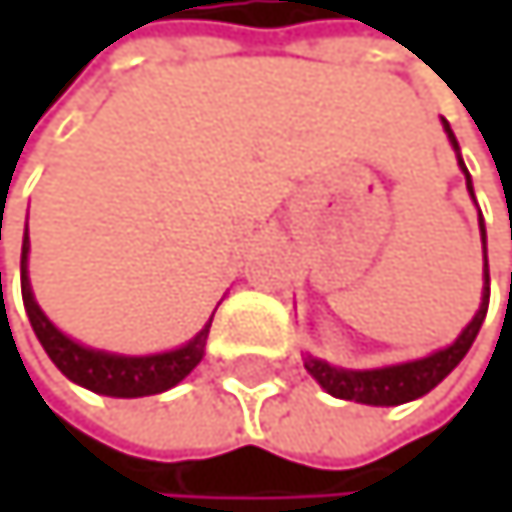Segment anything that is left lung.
<instances>
[{"label": "left lung", "instance_id": "8db88e82", "mask_svg": "<svg viewBox=\"0 0 512 512\" xmlns=\"http://www.w3.org/2000/svg\"><path fill=\"white\" fill-rule=\"evenodd\" d=\"M445 134L451 147L458 150V165L467 178V190L473 196V184H470V171L461 159V147H458V137L455 131L448 128V122L442 119ZM479 230H482V251H485V224H482V211H479ZM488 313V258H485V285H482V304L476 310V316L470 319V325L458 334L455 344H448L424 359L415 362H402V365H387V368H365V371H353V368H338V365H328L322 359L307 356L304 368L319 381V387L338 399H350V402H362V405H402L411 402L424 393H430L442 378H448L455 365L467 356V350L473 347L476 334L485 322Z\"/></svg>", "mask_w": 512, "mask_h": 512}]
</instances>
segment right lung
<instances>
[{
    "label": "right lung",
    "mask_w": 512,
    "mask_h": 512,
    "mask_svg": "<svg viewBox=\"0 0 512 512\" xmlns=\"http://www.w3.org/2000/svg\"><path fill=\"white\" fill-rule=\"evenodd\" d=\"M27 254H30V236L24 233V248H21L24 307H27L30 325L36 331L39 344L45 347L48 359L61 368L73 384H79L91 393H101V396L137 399V396H153V393L171 390L202 362L211 322L184 347L168 350V353H153V356H119V353L91 350V347L76 344L61 328H54V322L39 310V304L33 298V288H30V276H27Z\"/></svg>",
    "instance_id": "1"
}]
</instances>
